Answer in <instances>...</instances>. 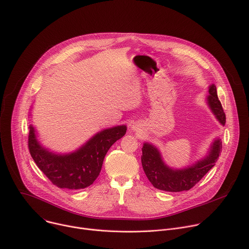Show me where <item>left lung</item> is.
<instances>
[{
    "label": "left lung",
    "mask_w": 249,
    "mask_h": 249,
    "mask_svg": "<svg viewBox=\"0 0 249 249\" xmlns=\"http://www.w3.org/2000/svg\"><path fill=\"white\" fill-rule=\"evenodd\" d=\"M207 104L217 120L225 126L226 114L214 84L209 87ZM221 149V139L216 138L212 142L204 158L186 167L173 168L164 162L160 150L155 145L146 142L142 148V165L154 187L167 192H180L191 189L202 179V177L217 162Z\"/></svg>",
    "instance_id": "1"
}]
</instances>
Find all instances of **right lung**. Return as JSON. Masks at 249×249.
Masks as SVG:
<instances>
[{
	"instance_id": "right-lung-1",
	"label": "right lung",
	"mask_w": 249,
	"mask_h": 249,
	"mask_svg": "<svg viewBox=\"0 0 249 249\" xmlns=\"http://www.w3.org/2000/svg\"><path fill=\"white\" fill-rule=\"evenodd\" d=\"M126 130V125L101 130L76 151L58 154L41 145L36 130L30 124L28 149L35 163L54 185L71 190L84 189L97 178L106 153Z\"/></svg>"
}]
</instances>
